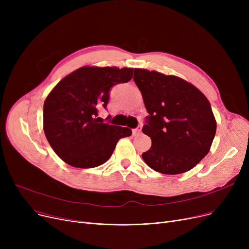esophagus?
Returning a JSON list of instances; mask_svg holds the SVG:
<instances>
[{
    "label": "esophagus",
    "instance_id": "esophagus-1",
    "mask_svg": "<svg viewBox=\"0 0 249 249\" xmlns=\"http://www.w3.org/2000/svg\"><path fill=\"white\" fill-rule=\"evenodd\" d=\"M141 130H142V126H141V125H138L137 128H135V129L133 130V134H134V135H139V134L141 133Z\"/></svg>",
    "mask_w": 249,
    "mask_h": 249
}]
</instances>
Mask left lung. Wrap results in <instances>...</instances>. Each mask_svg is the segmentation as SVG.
I'll use <instances>...</instances> for the list:
<instances>
[{
	"label": "left lung",
	"instance_id": "8db88e82",
	"mask_svg": "<svg viewBox=\"0 0 249 249\" xmlns=\"http://www.w3.org/2000/svg\"><path fill=\"white\" fill-rule=\"evenodd\" d=\"M134 82L148 112L142 131L151 147L142 159L155 172L186 173L210 150L216 120L205 95L175 75L135 69Z\"/></svg>",
	"mask_w": 249,
	"mask_h": 249
}]
</instances>
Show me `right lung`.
<instances>
[{
  "label": "right lung",
  "mask_w": 249,
  "mask_h": 249,
  "mask_svg": "<svg viewBox=\"0 0 249 249\" xmlns=\"http://www.w3.org/2000/svg\"><path fill=\"white\" fill-rule=\"evenodd\" d=\"M133 69L83 67L70 73L47 96L43 129L50 146L68 164L96 167L106 162L117 142L132 134L130 128L99 121L107 109L110 89L132 78Z\"/></svg>",
  "instance_id": "right-lung-1"
}]
</instances>
